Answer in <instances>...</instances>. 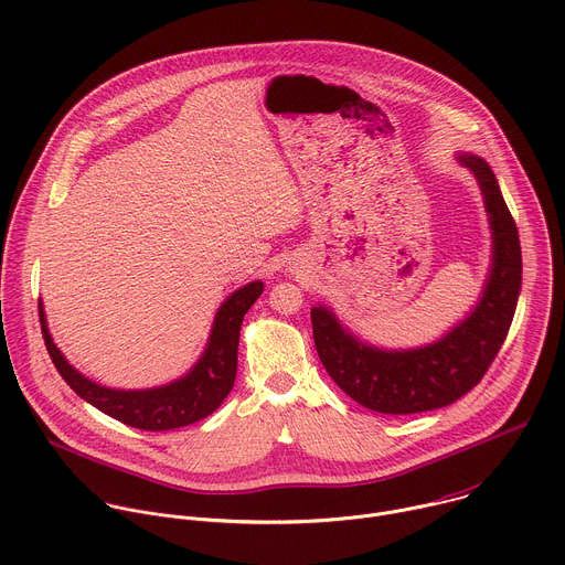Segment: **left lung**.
Listing matches in <instances>:
<instances>
[{
	"label": "left lung",
	"mask_w": 565,
	"mask_h": 565,
	"mask_svg": "<svg viewBox=\"0 0 565 565\" xmlns=\"http://www.w3.org/2000/svg\"><path fill=\"white\" fill-rule=\"evenodd\" d=\"M459 161L481 185L492 231V268L472 312L435 343L382 350L361 343L326 306L310 310L312 337L326 372L367 411L413 415L455 404L481 382L510 330L521 290L516 224L492 168L475 154H461Z\"/></svg>",
	"instance_id": "1"
}]
</instances>
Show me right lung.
<instances>
[{
	"label": "right lung",
	"instance_id": "obj_1",
	"mask_svg": "<svg viewBox=\"0 0 565 565\" xmlns=\"http://www.w3.org/2000/svg\"><path fill=\"white\" fill-rule=\"evenodd\" d=\"M264 292L262 281H250L244 288L235 290L217 310L209 345L200 361L185 377L148 391H113L86 380L79 370H75L60 348L53 343V337L46 326L44 306L40 299V323L46 350L62 374V380L90 406L104 415L139 430H174L181 426H191L211 413H215L222 402L233 391L237 377V345L244 315Z\"/></svg>",
	"mask_w": 565,
	"mask_h": 565
}]
</instances>
